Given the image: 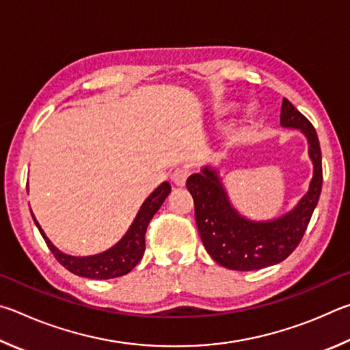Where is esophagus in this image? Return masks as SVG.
<instances>
[{
    "instance_id": "obj_1",
    "label": "esophagus",
    "mask_w": 350,
    "mask_h": 350,
    "mask_svg": "<svg viewBox=\"0 0 350 350\" xmlns=\"http://www.w3.org/2000/svg\"><path fill=\"white\" fill-rule=\"evenodd\" d=\"M187 176H189V170L185 167H176L174 172H172V181H174L178 187H183L186 185Z\"/></svg>"
}]
</instances>
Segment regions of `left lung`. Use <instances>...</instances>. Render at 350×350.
<instances>
[{"mask_svg":"<svg viewBox=\"0 0 350 350\" xmlns=\"http://www.w3.org/2000/svg\"><path fill=\"white\" fill-rule=\"evenodd\" d=\"M280 122L304 133L314 164L309 191L291 212L269 221H252L240 215L230 204L218 172L209 165L201 169V174L189 176L186 183L193 197L195 219L207 254L232 271H256L286 260L301 241L320 200L323 167L315 127L286 98Z\"/></svg>","mask_w":350,"mask_h":350,"instance_id":"8db88e82","label":"left lung"}]
</instances>
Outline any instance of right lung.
<instances>
[{"label":"right lung","instance_id":"1","mask_svg":"<svg viewBox=\"0 0 350 350\" xmlns=\"http://www.w3.org/2000/svg\"><path fill=\"white\" fill-rule=\"evenodd\" d=\"M169 193L170 185L167 181H164L163 185H159L155 191L146 198L143 206L139 207L132 226L126 232V235L122 237L113 247L107 249L106 252L90 256H72L61 252V250L55 247L52 241L46 237L44 230L41 229L40 223L36 221L32 211H30V213H32L33 221L36 224V228H38L40 234L44 238L47 247L52 250L55 258H57L58 262H61L67 271L85 278L109 280L129 273L138 265L139 260L143 258L146 250L144 235L147 226H149L150 219L158 212L159 207H161Z\"/></svg>","mask_w":350,"mask_h":350}]
</instances>
